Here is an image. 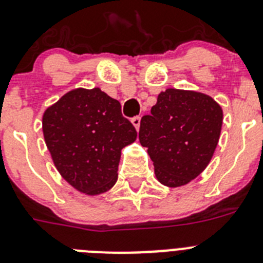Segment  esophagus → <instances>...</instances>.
I'll use <instances>...</instances> for the list:
<instances>
[{
	"instance_id": "1",
	"label": "esophagus",
	"mask_w": 263,
	"mask_h": 263,
	"mask_svg": "<svg viewBox=\"0 0 263 263\" xmlns=\"http://www.w3.org/2000/svg\"><path fill=\"white\" fill-rule=\"evenodd\" d=\"M132 124L134 125V127H136L137 130H139V125H141V117H139V116L133 117V119H132Z\"/></svg>"
}]
</instances>
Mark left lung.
Listing matches in <instances>:
<instances>
[{"label":"left lung","instance_id":"1","mask_svg":"<svg viewBox=\"0 0 263 263\" xmlns=\"http://www.w3.org/2000/svg\"><path fill=\"white\" fill-rule=\"evenodd\" d=\"M221 124V107L206 93L177 88L159 93L139 127V142L147 147L158 181L184 186L201 175L218 146Z\"/></svg>","mask_w":263,"mask_h":263}]
</instances>
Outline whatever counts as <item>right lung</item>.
<instances>
[{
  "mask_svg": "<svg viewBox=\"0 0 263 263\" xmlns=\"http://www.w3.org/2000/svg\"><path fill=\"white\" fill-rule=\"evenodd\" d=\"M54 167L74 189L99 196L117 181L121 150L137 139L121 104L100 88H74L43 115Z\"/></svg>",
  "mask_w": 263,
  "mask_h": 263,
  "instance_id": "1",
  "label": "right lung"
}]
</instances>
